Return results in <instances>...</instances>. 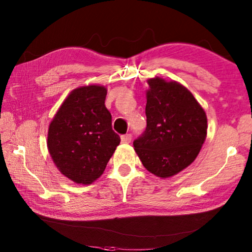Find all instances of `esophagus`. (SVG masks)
<instances>
[{"label": "esophagus", "mask_w": 252, "mask_h": 252, "mask_svg": "<svg viewBox=\"0 0 252 252\" xmlns=\"http://www.w3.org/2000/svg\"><path fill=\"white\" fill-rule=\"evenodd\" d=\"M131 139H132V136H131L130 133L123 134V136L121 137V141L123 142V144H129V142H131Z\"/></svg>", "instance_id": "1"}]
</instances>
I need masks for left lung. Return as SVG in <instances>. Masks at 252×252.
<instances>
[{
	"instance_id": "left-lung-1",
	"label": "left lung",
	"mask_w": 252,
	"mask_h": 252,
	"mask_svg": "<svg viewBox=\"0 0 252 252\" xmlns=\"http://www.w3.org/2000/svg\"><path fill=\"white\" fill-rule=\"evenodd\" d=\"M147 126L133 141L142 165L170 178L193 162L207 134V116L192 94L175 81L148 80Z\"/></svg>"
}]
</instances>
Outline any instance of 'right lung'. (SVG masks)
<instances>
[{"label": "right lung", "mask_w": 252, "mask_h": 252, "mask_svg": "<svg viewBox=\"0 0 252 252\" xmlns=\"http://www.w3.org/2000/svg\"><path fill=\"white\" fill-rule=\"evenodd\" d=\"M106 88L74 89L48 129L47 147L60 172L76 183L90 185L106 167L120 141L105 106Z\"/></svg>", "instance_id": "obj_1"}]
</instances>
